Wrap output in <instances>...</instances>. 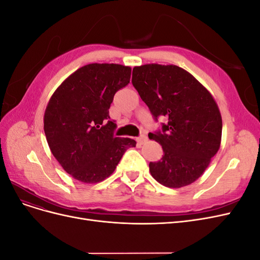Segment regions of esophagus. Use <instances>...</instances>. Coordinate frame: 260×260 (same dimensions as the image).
Returning a JSON list of instances; mask_svg holds the SVG:
<instances>
[{"instance_id":"1","label":"esophagus","mask_w":260,"mask_h":260,"mask_svg":"<svg viewBox=\"0 0 260 260\" xmlns=\"http://www.w3.org/2000/svg\"><path fill=\"white\" fill-rule=\"evenodd\" d=\"M147 140V138H146V136H144V135H142V136H140L138 139H137V141H138V143H140V144H143L145 141Z\"/></svg>"}]
</instances>
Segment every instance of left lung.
<instances>
[{
  "mask_svg": "<svg viewBox=\"0 0 260 260\" xmlns=\"http://www.w3.org/2000/svg\"><path fill=\"white\" fill-rule=\"evenodd\" d=\"M132 84L155 120L159 116L168 119L161 131L148 133L164 151L160 160L149 162L152 177L167 187L193 183L221 143L222 119L216 101L190 73L176 65L135 67Z\"/></svg>",
  "mask_w": 260,
  "mask_h": 260,
  "instance_id": "obj_1",
  "label": "left lung"
}]
</instances>
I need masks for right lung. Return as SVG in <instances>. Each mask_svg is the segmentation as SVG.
Listing matches in <instances>:
<instances>
[{"mask_svg":"<svg viewBox=\"0 0 260 260\" xmlns=\"http://www.w3.org/2000/svg\"><path fill=\"white\" fill-rule=\"evenodd\" d=\"M131 68L89 64L70 75L53 93L44 113V133L64 170L83 183H98L115 171L137 142L117 138L108 109L115 93L130 82Z\"/></svg>","mask_w":260,"mask_h":260,"instance_id":"obj_1","label":"right lung"}]
</instances>
